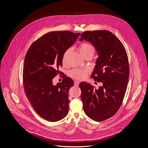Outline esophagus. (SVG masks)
I'll return each instance as SVG.
<instances>
[{
	"label": "esophagus",
	"mask_w": 148,
	"mask_h": 148,
	"mask_svg": "<svg viewBox=\"0 0 148 148\" xmlns=\"http://www.w3.org/2000/svg\"><path fill=\"white\" fill-rule=\"evenodd\" d=\"M79 82L78 81H75V82H74V85L76 86H78V85H79Z\"/></svg>",
	"instance_id": "34e87169"
}]
</instances>
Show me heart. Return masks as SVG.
I'll return each mask as SVG.
<instances>
[{"label": "heart", "instance_id": "b5f03b06", "mask_svg": "<svg viewBox=\"0 0 148 148\" xmlns=\"http://www.w3.org/2000/svg\"><path fill=\"white\" fill-rule=\"evenodd\" d=\"M71 49L70 48L67 49L63 55L62 62L64 64H66L67 63V58L71 52ZM78 51L81 55L83 58H85L86 56L92 57V56L95 53V49L92 45L87 43H84L79 45L78 47ZM88 73V70L87 69H75L72 70L70 72L69 75L73 78L78 80H82L86 78Z\"/></svg>", "mask_w": 148, "mask_h": 148}]
</instances>
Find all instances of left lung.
I'll use <instances>...</instances> for the list:
<instances>
[{
    "label": "left lung",
    "mask_w": 148,
    "mask_h": 148,
    "mask_svg": "<svg viewBox=\"0 0 148 148\" xmlns=\"http://www.w3.org/2000/svg\"><path fill=\"white\" fill-rule=\"evenodd\" d=\"M79 40L95 47L98 58L91 78L103 83L98 89L86 82L79 84L83 109L92 120L102 121L113 116L123 102L130 74L127 54L121 41L109 31H85Z\"/></svg>",
    "instance_id": "8db88e82"
}]
</instances>
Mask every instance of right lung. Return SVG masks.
I'll return each instance as SVG.
<instances>
[{
  "label": "right lung",
  "mask_w": 148,
  "mask_h": 148,
  "mask_svg": "<svg viewBox=\"0 0 148 148\" xmlns=\"http://www.w3.org/2000/svg\"><path fill=\"white\" fill-rule=\"evenodd\" d=\"M79 35L67 31L48 32L35 41L26 53L23 66L24 91L35 111L47 121H59L69 113L68 93L74 81L66 77L54 85L53 78L62 67L64 52Z\"/></svg>",
  "instance_id": "obj_1"
}]
</instances>
